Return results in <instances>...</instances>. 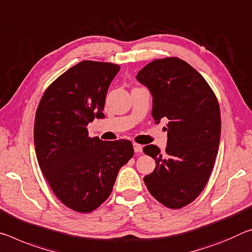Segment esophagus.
<instances>
[{
	"instance_id": "esophagus-1",
	"label": "esophagus",
	"mask_w": 252,
	"mask_h": 252,
	"mask_svg": "<svg viewBox=\"0 0 252 252\" xmlns=\"http://www.w3.org/2000/svg\"><path fill=\"white\" fill-rule=\"evenodd\" d=\"M133 149L135 154H141L142 153V146L139 145V143H133Z\"/></svg>"
}]
</instances>
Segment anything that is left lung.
Instances as JSON below:
<instances>
[{"label":"left lung","instance_id":"obj_1","mask_svg":"<svg viewBox=\"0 0 252 252\" xmlns=\"http://www.w3.org/2000/svg\"><path fill=\"white\" fill-rule=\"evenodd\" d=\"M137 79L153 95L155 121L168 119L165 153L155 145L143 148L156 160L143 181L162 205L182 209L202 193L212 173L221 135L218 98L204 77L177 57L149 63Z\"/></svg>","mask_w":252,"mask_h":252}]
</instances>
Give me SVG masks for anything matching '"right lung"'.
<instances>
[{
  "instance_id": "right-lung-1",
  "label": "right lung",
  "mask_w": 252,
  "mask_h": 252,
  "mask_svg": "<svg viewBox=\"0 0 252 252\" xmlns=\"http://www.w3.org/2000/svg\"><path fill=\"white\" fill-rule=\"evenodd\" d=\"M120 70L112 63H78L47 87L35 112V155L43 176L63 205L90 213L104 203L122 166L132 158L129 140L89 137L102 119L107 90Z\"/></svg>"
}]
</instances>
